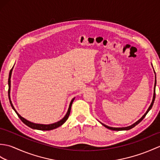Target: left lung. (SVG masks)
Masks as SVG:
<instances>
[{
    "mask_svg": "<svg viewBox=\"0 0 160 160\" xmlns=\"http://www.w3.org/2000/svg\"><path fill=\"white\" fill-rule=\"evenodd\" d=\"M154 72H155V71H154ZM155 86H156V76H155V86H154V93H153V98H152V102H151V105H150V107H148V110L147 111V112H146V113H144V115H143V116H142L140 120H138L136 122H135V123H134L133 124H132V125H131V126H129V127H122V128H115V127H108V126H107V125H105V124H102V123H100L102 124L104 127H105L106 128H108V129H110V130H112V131H124V130H129V129H131V128H133L134 127H135V126L136 125H138L139 123H140V122L143 120V119L145 118V116L146 115H147V114L148 113V111H150L151 109V108H152V105H153V103H154V101H155Z\"/></svg>",
    "mask_w": 160,
    "mask_h": 160,
    "instance_id": "obj_1",
    "label": "left lung"
}]
</instances>
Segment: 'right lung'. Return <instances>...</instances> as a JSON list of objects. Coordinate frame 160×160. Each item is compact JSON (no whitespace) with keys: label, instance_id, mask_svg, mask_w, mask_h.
Returning <instances> with one entry per match:
<instances>
[{"label":"right lung","instance_id":"1","mask_svg":"<svg viewBox=\"0 0 160 160\" xmlns=\"http://www.w3.org/2000/svg\"><path fill=\"white\" fill-rule=\"evenodd\" d=\"M12 69H13V68L11 69V71H10L9 75V79H8V85H9L8 96H9V102H10V104H11L12 108H13V110H14V111L16 112V113L17 114V115H18V118L20 119V120H21V121L23 122V123L25 124L27 126H28V127H30V128H33V129H37V130H41V131H50V130H53V129H55V128H56L58 127H60L61 125H62L64 123V122L67 121L68 118H69V114H70V112H71V105H72V103H73V100L75 99V98H73L72 100H71V102H70V104H69V108H68L67 113L65 115V116H64L61 120L57 122H55V123H53V124H41L33 123V122H29L28 120H27L26 119L22 118L21 115H19L18 112L16 111L14 107L13 106V104H12V101H11V98H10V87H11V80H10V79H11Z\"/></svg>","mask_w":160,"mask_h":160}]
</instances>
